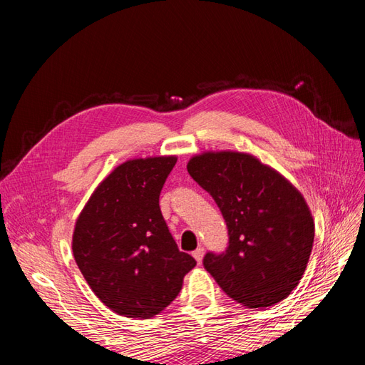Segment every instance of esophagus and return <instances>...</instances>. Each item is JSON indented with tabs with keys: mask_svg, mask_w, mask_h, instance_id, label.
<instances>
[{
	"mask_svg": "<svg viewBox=\"0 0 365 365\" xmlns=\"http://www.w3.org/2000/svg\"><path fill=\"white\" fill-rule=\"evenodd\" d=\"M192 254H193L195 260H196L197 263H201V262H202V257H204V248H202V247H197Z\"/></svg>",
	"mask_w": 365,
	"mask_h": 365,
	"instance_id": "esophagus-1",
	"label": "esophagus"
}]
</instances>
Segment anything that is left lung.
<instances>
[{"mask_svg":"<svg viewBox=\"0 0 365 365\" xmlns=\"http://www.w3.org/2000/svg\"><path fill=\"white\" fill-rule=\"evenodd\" d=\"M187 170L212 195L228 228L225 252H207L204 268L244 306L282 302L302 280L314 245V219L302 193L244 152H205Z\"/></svg>","mask_w":365,"mask_h":365,"instance_id":"1","label":"left lung"}]
</instances>
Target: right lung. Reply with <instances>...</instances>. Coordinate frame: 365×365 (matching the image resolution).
I'll use <instances>...</instances> for the list:
<instances>
[{"label":"right lung","instance_id":"right-lung-1","mask_svg":"<svg viewBox=\"0 0 365 365\" xmlns=\"http://www.w3.org/2000/svg\"><path fill=\"white\" fill-rule=\"evenodd\" d=\"M175 164L172 155L120 164L76 220L77 267L101 302L118 315H158L196 264L178 250L160 210V193Z\"/></svg>","mask_w":365,"mask_h":365}]
</instances>
